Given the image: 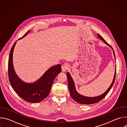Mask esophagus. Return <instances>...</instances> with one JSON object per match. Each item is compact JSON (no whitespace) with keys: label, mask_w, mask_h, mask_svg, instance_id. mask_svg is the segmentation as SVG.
I'll list each match as a JSON object with an SVG mask.
<instances>
[{"label":"esophagus","mask_w":127,"mask_h":127,"mask_svg":"<svg viewBox=\"0 0 127 127\" xmlns=\"http://www.w3.org/2000/svg\"><path fill=\"white\" fill-rule=\"evenodd\" d=\"M62 71L63 72L66 71L69 68V65L67 63H65L62 65Z\"/></svg>","instance_id":"obj_1"}]
</instances>
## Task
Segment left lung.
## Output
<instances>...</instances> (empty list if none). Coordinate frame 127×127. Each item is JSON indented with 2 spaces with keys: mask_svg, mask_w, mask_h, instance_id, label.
Returning a JSON list of instances; mask_svg holds the SVG:
<instances>
[{
  "mask_svg": "<svg viewBox=\"0 0 127 127\" xmlns=\"http://www.w3.org/2000/svg\"><path fill=\"white\" fill-rule=\"evenodd\" d=\"M97 37H98L99 39H100V40L103 41L104 43H105L106 45H107V46H108L110 47H111L112 48V49L113 51L114 55V57H115V60H116L115 54V52H114V51L113 50V48L109 44H108L107 42H106L103 39V38L101 37V36L100 35H99V34H98V33H97ZM116 71H115V75H114V77L113 82H112V84H111L110 86L108 87V88L106 90V91L105 93H104L102 95H98L97 96L87 97V96H84V95H82L79 94L76 91L74 82L73 79H72L71 76L69 74V72H67V77L68 78V88H69V92H70V95L72 97V98H73L75 101H76V102H77L79 103H81V104H94V103H97V102H99V101H100L101 99H102L107 95V94L108 93V92H110V90H111L112 87L113 86V85L114 83V82H115V78H116Z\"/></svg>",
  "mask_w": 127,
  "mask_h": 127,
  "instance_id": "1",
  "label": "left lung"
}]
</instances>
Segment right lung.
<instances>
[{
    "instance_id": "obj_1",
    "label": "right lung",
    "mask_w": 127,
    "mask_h": 127,
    "mask_svg": "<svg viewBox=\"0 0 127 127\" xmlns=\"http://www.w3.org/2000/svg\"><path fill=\"white\" fill-rule=\"evenodd\" d=\"M30 31L19 40L24 38ZM16 43V42L11 48L8 59V72L10 83L14 92L24 100L32 103L40 102L49 95L54 79L61 72V65L57 64L50 67L41 78L34 82H24L17 75L13 67V52Z\"/></svg>"
}]
</instances>
